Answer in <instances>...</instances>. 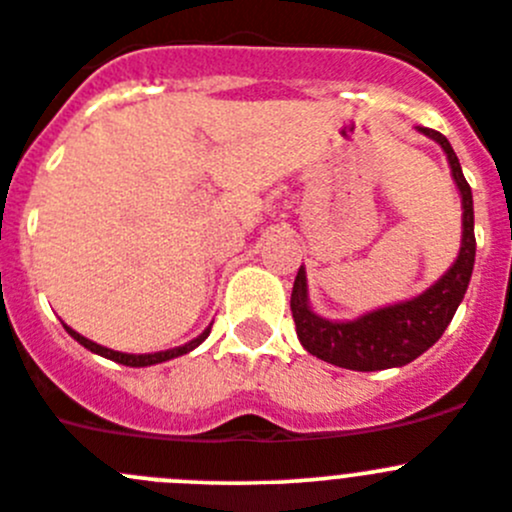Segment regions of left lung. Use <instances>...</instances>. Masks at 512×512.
<instances>
[{
  "mask_svg": "<svg viewBox=\"0 0 512 512\" xmlns=\"http://www.w3.org/2000/svg\"><path fill=\"white\" fill-rule=\"evenodd\" d=\"M442 145L450 160L452 178L462 196V246L452 269L417 299L372 311L357 321H326L306 304V274L299 269L291 291V316L304 349L314 357L354 372H374L410 364L432 347L455 316L475 266V216L472 191L462 175L460 160L442 133L420 128Z\"/></svg>",
  "mask_w": 512,
  "mask_h": 512,
  "instance_id": "1",
  "label": "left lung"
}]
</instances>
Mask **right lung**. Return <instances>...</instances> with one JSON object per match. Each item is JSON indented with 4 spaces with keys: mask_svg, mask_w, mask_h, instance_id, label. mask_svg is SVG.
I'll return each mask as SVG.
<instances>
[{
    "mask_svg": "<svg viewBox=\"0 0 512 512\" xmlns=\"http://www.w3.org/2000/svg\"><path fill=\"white\" fill-rule=\"evenodd\" d=\"M67 332H70V337H75L77 342L82 344L85 349H90V352L100 354V357H107V359H113V362L118 364H125V367H150V364H160V362H168V359H175L180 357V354H188L191 349H196L198 344L203 342V339L211 334V326H208L206 332L201 334V337H196L193 342L183 344V347H175V349H168V352H155V354H125V352H113V349H107V347H100V344L90 342V339H85L82 334H77L75 329H70V326H65Z\"/></svg>",
    "mask_w": 512,
    "mask_h": 512,
    "instance_id": "1",
    "label": "right lung"
}]
</instances>
